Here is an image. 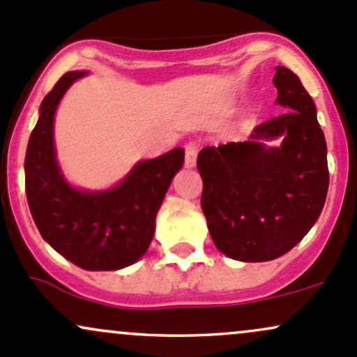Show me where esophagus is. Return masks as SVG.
I'll use <instances>...</instances> for the list:
<instances>
[{
	"label": "esophagus",
	"instance_id": "34e87169",
	"mask_svg": "<svg viewBox=\"0 0 357 357\" xmlns=\"http://www.w3.org/2000/svg\"><path fill=\"white\" fill-rule=\"evenodd\" d=\"M197 143L189 142L185 145V167L192 168L195 165V160H197Z\"/></svg>",
	"mask_w": 357,
	"mask_h": 357
}]
</instances>
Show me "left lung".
<instances>
[{
    "label": "left lung",
    "instance_id": "1",
    "mask_svg": "<svg viewBox=\"0 0 357 357\" xmlns=\"http://www.w3.org/2000/svg\"><path fill=\"white\" fill-rule=\"evenodd\" d=\"M273 84L287 113L256 126L250 142L206 146L197 157L211 238L238 261L288 253L319 219L329 189L327 145L310 94L282 66ZM280 135V147L262 143Z\"/></svg>",
    "mask_w": 357,
    "mask_h": 357
}]
</instances>
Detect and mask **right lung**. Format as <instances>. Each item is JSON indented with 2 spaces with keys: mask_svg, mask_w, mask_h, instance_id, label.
<instances>
[{
  "mask_svg": "<svg viewBox=\"0 0 357 357\" xmlns=\"http://www.w3.org/2000/svg\"><path fill=\"white\" fill-rule=\"evenodd\" d=\"M86 72H67L40 106L25 157V189L40 234L63 258L91 271L133 265L146 253L155 218L172 178L183 165V150L174 148L136 163L119 185L102 192L70 187L55 160L54 116L66 91Z\"/></svg>",
  "mask_w": 357,
  "mask_h": 357,
  "instance_id": "obj_1",
  "label": "right lung"
}]
</instances>
